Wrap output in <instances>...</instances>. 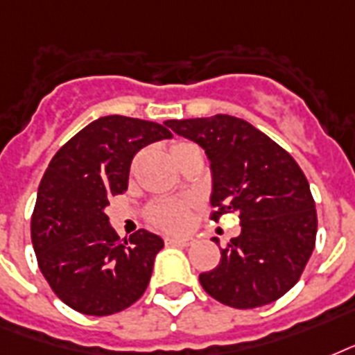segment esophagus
Returning <instances> with one entry per match:
<instances>
[{"label":"esophagus","mask_w":355,"mask_h":355,"mask_svg":"<svg viewBox=\"0 0 355 355\" xmlns=\"http://www.w3.org/2000/svg\"><path fill=\"white\" fill-rule=\"evenodd\" d=\"M164 241H166V244H174V246H191L196 239L187 235V237H166Z\"/></svg>","instance_id":"1"}]
</instances>
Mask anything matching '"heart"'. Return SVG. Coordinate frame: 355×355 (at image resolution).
<instances>
[{"label":"heart","mask_w":355,"mask_h":355,"mask_svg":"<svg viewBox=\"0 0 355 355\" xmlns=\"http://www.w3.org/2000/svg\"><path fill=\"white\" fill-rule=\"evenodd\" d=\"M191 146L192 144H187V142H178L170 148V155L174 159L178 153L185 152L187 148ZM192 205H194L192 200H161L150 207L148 216L157 227H163L168 232H181L189 226Z\"/></svg>","instance_id":"b5f03b06"}]
</instances>
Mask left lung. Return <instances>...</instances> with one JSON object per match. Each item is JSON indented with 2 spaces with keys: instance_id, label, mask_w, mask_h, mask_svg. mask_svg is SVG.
Returning a JSON list of instances; mask_svg holds the SVG:
<instances>
[{
  "instance_id": "left-lung-1",
  "label": "left lung",
  "mask_w": 355,
  "mask_h": 355,
  "mask_svg": "<svg viewBox=\"0 0 355 355\" xmlns=\"http://www.w3.org/2000/svg\"><path fill=\"white\" fill-rule=\"evenodd\" d=\"M174 133L205 150L213 220L239 213L241 235L220 263L200 274L209 296L237 309L270 304L293 289L311 257L317 211L296 161L252 123L230 114L166 120Z\"/></svg>"
}]
</instances>
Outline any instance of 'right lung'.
Instances as JSON below:
<instances>
[{
	"label": "right lung",
	"mask_w": 355,
	"mask_h": 355,
	"mask_svg": "<svg viewBox=\"0 0 355 355\" xmlns=\"http://www.w3.org/2000/svg\"><path fill=\"white\" fill-rule=\"evenodd\" d=\"M161 123L111 114L90 122L55 153L38 185L31 241L40 272L76 311L105 317L144 295L163 239L146 230L120 241L109 200L128 191L135 153L170 139Z\"/></svg>",
	"instance_id": "1"
}]
</instances>
